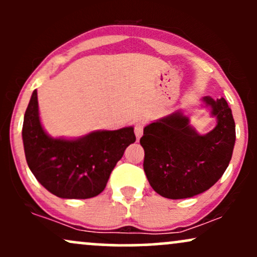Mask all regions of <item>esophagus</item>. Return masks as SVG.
<instances>
[{
  "label": "esophagus",
  "mask_w": 257,
  "mask_h": 257,
  "mask_svg": "<svg viewBox=\"0 0 257 257\" xmlns=\"http://www.w3.org/2000/svg\"><path fill=\"white\" fill-rule=\"evenodd\" d=\"M134 132H135V135H137V139H140L141 137H143L144 123L143 122H138L134 126Z\"/></svg>",
  "instance_id": "34e87169"
}]
</instances>
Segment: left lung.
<instances>
[{
  "label": "left lung",
  "instance_id": "8db88e82",
  "mask_svg": "<svg viewBox=\"0 0 257 257\" xmlns=\"http://www.w3.org/2000/svg\"><path fill=\"white\" fill-rule=\"evenodd\" d=\"M217 124L199 135L181 112L146 125L140 139L144 170L153 190L170 199L190 198L217 182L228 167L235 141L232 111L223 98L205 96Z\"/></svg>",
  "mask_w": 257,
  "mask_h": 257
}]
</instances>
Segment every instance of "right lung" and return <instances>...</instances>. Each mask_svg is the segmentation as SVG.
Masks as SVG:
<instances>
[{
    "instance_id": "obj_1",
    "label": "right lung",
    "mask_w": 257,
    "mask_h": 257,
    "mask_svg": "<svg viewBox=\"0 0 257 257\" xmlns=\"http://www.w3.org/2000/svg\"><path fill=\"white\" fill-rule=\"evenodd\" d=\"M135 140L133 126L93 132L76 140L48 137L40 122L36 90L25 111L23 143L28 166L38 182L60 198L87 199L101 193Z\"/></svg>"
}]
</instances>
